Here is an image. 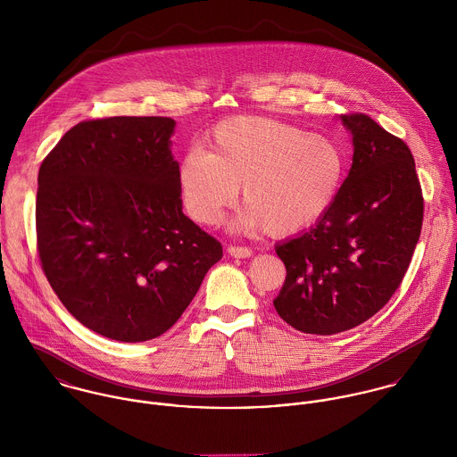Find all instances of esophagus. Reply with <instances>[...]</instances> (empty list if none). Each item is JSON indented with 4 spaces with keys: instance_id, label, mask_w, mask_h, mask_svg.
Here are the masks:
<instances>
[{
    "instance_id": "34e87169",
    "label": "esophagus",
    "mask_w": 457,
    "mask_h": 457,
    "mask_svg": "<svg viewBox=\"0 0 457 457\" xmlns=\"http://www.w3.org/2000/svg\"><path fill=\"white\" fill-rule=\"evenodd\" d=\"M227 252L234 259H248V257L253 255V252L250 248H246V246H228Z\"/></svg>"
}]
</instances>
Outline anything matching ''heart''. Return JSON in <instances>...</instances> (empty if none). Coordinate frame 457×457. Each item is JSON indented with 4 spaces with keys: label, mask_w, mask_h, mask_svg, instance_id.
Listing matches in <instances>:
<instances>
[{
    "label": "heart",
    "mask_w": 457,
    "mask_h": 457,
    "mask_svg": "<svg viewBox=\"0 0 457 457\" xmlns=\"http://www.w3.org/2000/svg\"><path fill=\"white\" fill-rule=\"evenodd\" d=\"M207 142L209 151L194 147L178 165L183 204L204 225L221 221L241 187L243 225L295 234L326 214L345 178V154L332 138L272 118L225 120Z\"/></svg>",
    "instance_id": "obj_1"
}]
</instances>
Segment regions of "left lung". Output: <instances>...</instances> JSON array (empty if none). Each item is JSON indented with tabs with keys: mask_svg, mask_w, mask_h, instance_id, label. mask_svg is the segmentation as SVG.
<instances>
[{
	"mask_svg": "<svg viewBox=\"0 0 457 457\" xmlns=\"http://www.w3.org/2000/svg\"><path fill=\"white\" fill-rule=\"evenodd\" d=\"M352 169L310 230L276 245L287 267L272 301L288 326L336 334L378 313L417 246L424 198L410 147L366 114H345Z\"/></svg>",
	"mask_w": 457,
	"mask_h": 457,
	"instance_id": "obj_1",
	"label": "left lung"
}]
</instances>
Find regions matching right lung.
Instances as JSON below:
<instances>
[{
  "mask_svg": "<svg viewBox=\"0 0 457 457\" xmlns=\"http://www.w3.org/2000/svg\"><path fill=\"white\" fill-rule=\"evenodd\" d=\"M174 129L158 116L82 121L38 170L42 269L82 326L116 341L169 330L223 257L183 212Z\"/></svg>",
  "mask_w": 457,
  "mask_h": 457,
  "instance_id": "add662e5",
  "label": "right lung"
}]
</instances>
